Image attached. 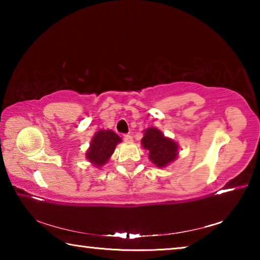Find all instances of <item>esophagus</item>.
Listing matches in <instances>:
<instances>
[{
    "mask_svg": "<svg viewBox=\"0 0 260 260\" xmlns=\"http://www.w3.org/2000/svg\"><path fill=\"white\" fill-rule=\"evenodd\" d=\"M124 141L126 143H132L133 142V138H132V135H124Z\"/></svg>",
    "mask_w": 260,
    "mask_h": 260,
    "instance_id": "34e87169",
    "label": "esophagus"
}]
</instances>
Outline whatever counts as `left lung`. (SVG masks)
<instances>
[{"label":"left lung","mask_w":260,"mask_h":260,"mask_svg":"<svg viewBox=\"0 0 260 260\" xmlns=\"http://www.w3.org/2000/svg\"><path fill=\"white\" fill-rule=\"evenodd\" d=\"M142 147L148 151L149 159L157 167H166L174 161L179 155V144L171 138H167L160 129L149 127L143 131L141 140Z\"/></svg>","instance_id":"8db88e82"}]
</instances>
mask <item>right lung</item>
Instances as JSON below:
<instances>
[{"label":"right lung","mask_w":260,"mask_h":260,"mask_svg":"<svg viewBox=\"0 0 260 260\" xmlns=\"http://www.w3.org/2000/svg\"><path fill=\"white\" fill-rule=\"evenodd\" d=\"M121 138L111 129H100L94 134L86 151L87 160L95 167L104 166L112 156Z\"/></svg>","instance_id":"obj_1"}]
</instances>
